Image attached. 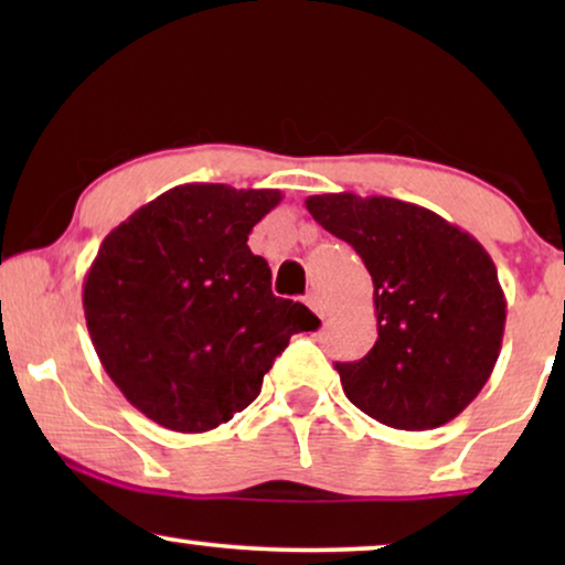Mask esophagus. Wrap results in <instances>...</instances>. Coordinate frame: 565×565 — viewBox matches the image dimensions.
<instances>
[{"instance_id":"34e87169","label":"esophagus","mask_w":565,"mask_h":565,"mask_svg":"<svg viewBox=\"0 0 565 565\" xmlns=\"http://www.w3.org/2000/svg\"><path fill=\"white\" fill-rule=\"evenodd\" d=\"M306 303H308V308H311L316 316H321V319H323V316H327V306L321 303V298L316 296V292H311V296L306 298Z\"/></svg>"}]
</instances>
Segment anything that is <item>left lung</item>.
I'll use <instances>...</instances> for the list:
<instances>
[{
    "label": "left lung",
    "instance_id": "1",
    "mask_svg": "<svg viewBox=\"0 0 565 565\" xmlns=\"http://www.w3.org/2000/svg\"><path fill=\"white\" fill-rule=\"evenodd\" d=\"M306 207L373 277V350L334 365L347 398L393 429L455 419L491 377L504 337L507 298L489 252L443 215L396 198L329 192Z\"/></svg>",
    "mask_w": 565,
    "mask_h": 565
}]
</instances>
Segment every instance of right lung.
<instances>
[{"label":"right lung","mask_w":565,"mask_h":565,"mask_svg":"<svg viewBox=\"0 0 565 565\" xmlns=\"http://www.w3.org/2000/svg\"><path fill=\"white\" fill-rule=\"evenodd\" d=\"M280 190L180 184L115 226L84 277V319L122 396L161 427L198 435L259 396L303 303L273 296L249 234Z\"/></svg>","instance_id":"right-lung-1"}]
</instances>
